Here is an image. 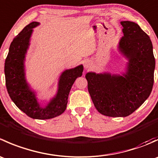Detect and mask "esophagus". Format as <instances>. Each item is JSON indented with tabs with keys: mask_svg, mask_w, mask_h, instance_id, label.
Segmentation results:
<instances>
[{
	"mask_svg": "<svg viewBox=\"0 0 158 158\" xmlns=\"http://www.w3.org/2000/svg\"><path fill=\"white\" fill-rule=\"evenodd\" d=\"M84 67H85V69H88L89 68L91 67V66H92V63H91V62L89 61V60H85V61H84Z\"/></svg>",
	"mask_w": 158,
	"mask_h": 158,
	"instance_id": "34e87169",
	"label": "esophagus"
}]
</instances>
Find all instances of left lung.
<instances>
[{
    "instance_id": "8db88e82",
    "label": "left lung",
    "mask_w": 158,
    "mask_h": 158,
    "mask_svg": "<svg viewBox=\"0 0 158 158\" xmlns=\"http://www.w3.org/2000/svg\"><path fill=\"white\" fill-rule=\"evenodd\" d=\"M124 36L118 50L128 60L125 73L89 72L88 90L98 112L109 117H126L149 97L154 85L155 59L149 36L137 23L122 21Z\"/></svg>"
}]
</instances>
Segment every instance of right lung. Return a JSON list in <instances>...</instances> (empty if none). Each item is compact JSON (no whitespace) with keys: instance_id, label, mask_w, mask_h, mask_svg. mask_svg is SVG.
<instances>
[{"instance_id":"obj_1","label":"right lung","mask_w":158,"mask_h":158,"mask_svg":"<svg viewBox=\"0 0 158 158\" xmlns=\"http://www.w3.org/2000/svg\"><path fill=\"white\" fill-rule=\"evenodd\" d=\"M39 24L38 22H32L13 40L4 63V74L7 92L14 104L32 118L49 119L64 112L70 89L75 80L82 76L83 66L79 65L62 73L56 95L43 107L38 102L35 92L27 82L24 68L25 56L33 29Z\"/></svg>"}]
</instances>
